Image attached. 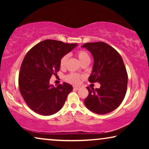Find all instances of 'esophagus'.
<instances>
[{"instance_id":"obj_1","label":"esophagus","mask_w":149,"mask_h":149,"mask_svg":"<svg viewBox=\"0 0 149 149\" xmlns=\"http://www.w3.org/2000/svg\"><path fill=\"white\" fill-rule=\"evenodd\" d=\"M73 88H74V89H75V90H79V89H80V87H79V86H74V87H73Z\"/></svg>"}]
</instances>
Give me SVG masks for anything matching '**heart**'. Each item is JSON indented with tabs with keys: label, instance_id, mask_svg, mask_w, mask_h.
Wrapping results in <instances>:
<instances>
[{
	"label": "heart",
	"instance_id": "heart-1",
	"mask_svg": "<svg viewBox=\"0 0 149 149\" xmlns=\"http://www.w3.org/2000/svg\"><path fill=\"white\" fill-rule=\"evenodd\" d=\"M77 56H78L79 60H80V62L81 63L85 62V61L87 60H90V58H89V54H87L86 52L85 51H79L77 53ZM68 56L67 55H65L62 58V59L60 60V65L61 68H64L66 66V62L68 60ZM81 79V76H79V74H76V73H70L67 75L66 77V81H68V82L74 83V84H77V83H79V81H80Z\"/></svg>",
	"mask_w": 149,
	"mask_h": 149
}]
</instances>
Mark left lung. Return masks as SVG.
Returning <instances> with one entry per match:
<instances>
[{"instance_id": "8db88e82", "label": "left lung", "mask_w": 149, "mask_h": 149, "mask_svg": "<svg viewBox=\"0 0 149 149\" xmlns=\"http://www.w3.org/2000/svg\"><path fill=\"white\" fill-rule=\"evenodd\" d=\"M93 58L90 83L98 82L100 87H87L89 95L85 99V107L98 115L111 113L123 102L127 86V74L123 59L119 53L104 42H88L81 46Z\"/></svg>"}]
</instances>
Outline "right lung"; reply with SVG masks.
I'll use <instances>...</instances> for the list:
<instances>
[{"mask_svg": "<svg viewBox=\"0 0 149 149\" xmlns=\"http://www.w3.org/2000/svg\"><path fill=\"white\" fill-rule=\"evenodd\" d=\"M77 45L45 40L26 55L20 68L19 87L24 100L32 111L47 116L56 113L63 107L73 87L66 83L55 87L49 83L50 78L60 70L62 57Z\"/></svg>", "mask_w": 149, "mask_h": 149, "instance_id": "1", "label": "right lung"}]
</instances>
